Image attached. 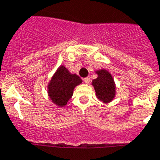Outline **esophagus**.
<instances>
[{"mask_svg":"<svg viewBox=\"0 0 160 160\" xmlns=\"http://www.w3.org/2000/svg\"><path fill=\"white\" fill-rule=\"evenodd\" d=\"M83 81H84L85 83H89V82H90V78H83Z\"/></svg>","mask_w":160,"mask_h":160,"instance_id":"obj_1","label":"esophagus"}]
</instances>
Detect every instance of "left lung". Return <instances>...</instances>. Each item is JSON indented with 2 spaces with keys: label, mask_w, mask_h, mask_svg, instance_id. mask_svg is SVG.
<instances>
[{
  "label": "left lung",
  "mask_w": 160,
  "mask_h": 160,
  "mask_svg": "<svg viewBox=\"0 0 160 160\" xmlns=\"http://www.w3.org/2000/svg\"><path fill=\"white\" fill-rule=\"evenodd\" d=\"M98 78L93 79L92 85L94 88L97 98L104 104L112 101L116 96V83L112 76L107 70L96 71Z\"/></svg>",
  "instance_id": "left-lung-1"
}]
</instances>
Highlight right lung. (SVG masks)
Wrapping results in <instances>:
<instances>
[{
	"label": "right lung",
	"mask_w": 160,
	"mask_h": 160,
	"mask_svg": "<svg viewBox=\"0 0 160 160\" xmlns=\"http://www.w3.org/2000/svg\"><path fill=\"white\" fill-rule=\"evenodd\" d=\"M82 82L78 76L72 74L64 66H61L48 84V95L54 104L63 107L72 98L76 86Z\"/></svg>",
	"instance_id": "right-lung-1"
}]
</instances>
